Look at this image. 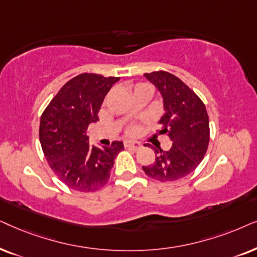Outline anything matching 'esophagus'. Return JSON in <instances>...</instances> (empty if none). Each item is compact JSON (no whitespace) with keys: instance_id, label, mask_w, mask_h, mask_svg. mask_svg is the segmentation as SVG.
I'll use <instances>...</instances> for the list:
<instances>
[{"instance_id":"esophagus-1","label":"esophagus","mask_w":257,"mask_h":257,"mask_svg":"<svg viewBox=\"0 0 257 257\" xmlns=\"http://www.w3.org/2000/svg\"><path fill=\"white\" fill-rule=\"evenodd\" d=\"M124 146L126 147V148L129 149H133V150H140L142 148V145L140 142H125Z\"/></svg>"}]
</instances>
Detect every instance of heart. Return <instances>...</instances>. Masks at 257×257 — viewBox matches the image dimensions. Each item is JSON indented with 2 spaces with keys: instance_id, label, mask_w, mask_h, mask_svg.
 <instances>
[{
  "instance_id": "b5f03b06",
  "label": "heart",
  "mask_w": 257,
  "mask_h": 257,
  "mask_svg": "<svg viewBox=\"0 0 257 257\" xmlns=\"http://www.w3.org/2000/svg\"><path fill=\"white\" fill-rule=\"evenodd\" d=\"M139 85H145V84H139ZM139 85H136V87H139ZM139 131H140V128L138 125H132V126H129L128 131H126V134L131 135V136L136 135L139 133Z\"/></svg>"
}]
</instances>
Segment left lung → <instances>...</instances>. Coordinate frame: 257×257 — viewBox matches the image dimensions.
I'll use <instances>...</instances> for the list:
<instances>
[{
    "instance_id": "8db88e82",
    "label": "left lung",
    "mask_w": 257,
    "mask_h": 257,
    "mask_svg": "<svg viewBox=\"0 0 257 257\" xmlns=\"http://www.w3.org/2000/svg\"><path fill=\"white\" fill-rule=\"evenodd\" d=\"M145 77L155 85L163 102L159 135H167L172 147L167 152L154 148L155 162L142 167L149 177L169 182L193 173L203 160L209 145V117L201 98L188 85L167 71ZM149 146V145H148Z\"/></svg>"
}]
</instances>
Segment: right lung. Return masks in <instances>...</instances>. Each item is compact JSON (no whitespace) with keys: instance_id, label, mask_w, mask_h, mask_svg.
I'll use <instances>...</instances> for the list:
<instances>
[{"instance_id":"obj_1","label":"right lung","mask_w":257,"mask_h":257,"mask_svg":"<svg viewBox=\"0 0 257 257\" xmlns=\"http://www.w3.org/2000/svg\"><path fill=\"white\" fill-rule=\"evenodd\" d=\"M119 77L81 74L60 89L43 111L40 142L50 168L71 189L95 191L110 177L123 142L98 148L89 145L87 129L98 121L97 112L105 95Z\"/></svg>"}]
</instances>
